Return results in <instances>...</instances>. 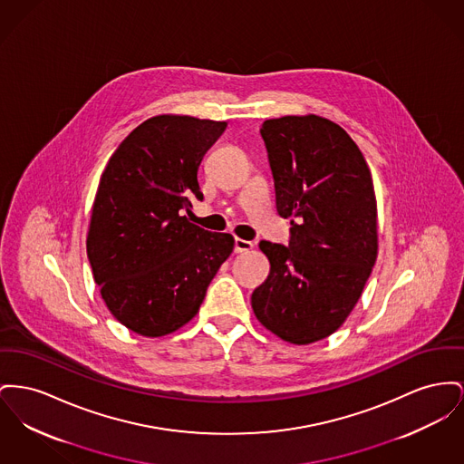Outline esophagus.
<instances>
[{
  "instance_id": "1",
  "label": "esophagus",
  "mask_w": 464,
  "mask_h": 464,
  "mask_svg": "<svg viewBox=\"0 0 464 464\" xmlns=\"http://www.w3.org/2000/svg\"><path fill=\"white\" fill-rule=\"evenodd\" d=\"M252 246H254V244H252V242H248V240H242V238H235V252H238V254H242V252H248V250H252Z\"/></svg>"
}]
</instances>
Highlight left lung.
Returning a JSON list of instances; mask_svg holds the SVG:
<instances>
[{
	"label": "left lung",
	"mask_w": 464,
	"mask_h": 464,
	"mask_svg": "<svg viewBox=\"0 0 464 464\" xmlns=\"http://www.w3.org/2000/svg\"><path fill=\"white\" fill-rule=\"evenodd\" d=\"M261 137L291 242H259L270 275L252 293V310L280 340L308 345L347 321L377 261L373 179L354 140L326 117L268 119Z\"/></svg>",
	"instance_id": "1"
}]
</instances>
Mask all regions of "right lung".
Here are the masks:
<instances>
[{"instance_id":"add662e5","label":"right lung","mask_w":464,"mask_h":464,"mask_svg":"<svg viewBox=\"0 0 464 464\" xmlns=\"http://www.w3.org/2000/svg\"><path fill=\"white\" fill-rule=\"evenodd\" d=\"M227 122L163 113L135 128L111 154L94 196L87 257L111 315L158 338L198 314L235 238L189 220L203 199L198 168Z\"/></svg>"}]
</instances>
